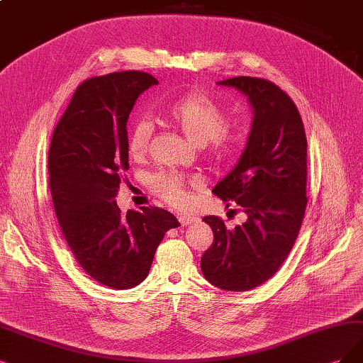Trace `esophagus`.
Returning a JSON list of instances; mask_svg holds the SVG:
<instances>
[{
  "label": "esophagus",
  "mask_w": 363,
  "mask_h": 363,
  "mask_svg": "<svg viewBox=\"0 0 363 363\" xmlns=\"http://www.w3.org/2000/svg\"><path fill=\"white\" fill-rule=\"evenodd\" d=\"M194 221H197V217H191V216H181L179 217L181 225H189V224H191Z\"/></svg>",
  "instance_id": "esophagus-1"
}]
</instances>
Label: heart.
<instances>
[{"label": "heart", "instance_id": "obj_1", "mask_svg": "<svg viewBox=\"0 0 363 363\" xmlns=\"http://www.w3.org/2000/svg\"><path fill=\"white\" fill-rule=\"evenodd\" d=\"M169 121L177 125L194 145L209 142L211 157L224 163L235 160L245 146V133L227 130V116L218 104L203 94L190 92L174 100L164 111ZM151 121L139 118L134 121L128 133V151L134 158L146 154L152 136ZM152 191L173 206H182L186 200V182L173 173H157L151 178Z\"/></svg>", "mask_w": 363, "mask_h": 363}]
</instances>
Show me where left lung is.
<instances>
[{
  "mask_svg": "<svg viewBox=\"0 0 363 363\" xmlns=\"http://www.w3.org/2000/svg\"><path fill=\"white\" fill-rule=\"evenodd\" d=\"M218 85L240 91L252 107L245 150L212 190L242 206L247 221L229 230L218 217H205L213 244L200 267L212 286L247 291L275 275L299 235L308 202L306 136L296 104L269 80L239 76Z\"/></svg>",
  "mask_w": 363,
  "mask_h": 363,
  "instance_id": "left-lung-1",
  "label": "left lung"
}]
</instances>
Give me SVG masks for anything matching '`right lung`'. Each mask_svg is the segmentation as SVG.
<instances>
[{
  "instance_id": "right-lung-1",
  "label": "right lung",
  "mask_w": 363,
  "mask_h": 363,
  "mask_svg": "<svg viewBox=\"0 0 363 363\" xmlns=\"http://www.w3.org/2000/svg\"><path fill=\"white\" fill-rule=\"evenodd\" d=\"M158 80L143 72H118L80 84L53 130L49 185L60 229L77 263L97 283L131 289L147 277L166 232L179 225L160 208L116 205L128 170L127 121L140 94Z\"/></svg>"
}]
</instances>
